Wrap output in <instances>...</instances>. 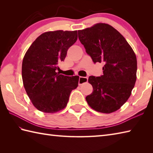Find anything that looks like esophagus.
<instances>
[{"label": "esophagus", "mask_w": 153, "mask_h": 153, "mask_svg": "<svg viewBox=\"0 0 153 153\" xmlns=\"http://www.w3.org/2000/svg\"><path fill=\"white\" fill-rule=\"evenodd\" d=\"M88 82V78L87 77H79V85H82V84Z\"/></svg>", "instance_id": "1"}]
</instances>
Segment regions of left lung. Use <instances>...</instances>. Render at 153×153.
Wrapping results in <instances>:
<instances>
[{
  "instance_id": "obj_1",
  "label": "left lung",
  "mask_w": 153,
  "mask_h": 153,
  "mask_svg": "<svg viewBox=\"0 0 153 153\" xmlns=\"http://www.w3.org/2000/svg\"><path fill=\"white\" fill-rule=\"evenodd\" d=\"M78 38L93 62H104L103 75L91 76L88 105L102 113L116 111L131 95L136 82L137 58L126 39L111 25L97 24L78 31Z\"/></svg>"
}]
</instances>
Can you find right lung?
Instances as JSON below:
<instances>
[{
  "mask_svg": "<svg viewBox=\"0 0 153 153\" xmlns=\"http://www.w3.org/2000/svg\"><path fill=\"white\" fill-rule=\"evenodd\" d=\"M77 39V31H48L39 36L25 53L22 75L29 98L37 110L54 113L66 106L71 91L78 86L79 76L56 72L68 49Z\"/></svg>",
  "mask_w": 153,
  "mask_h": 153,
  "instance_id": "1",
  "label": "right lung"
}]
</instances>
